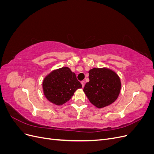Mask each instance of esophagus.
Masks as SVG:
<instances>
[{"mask_svg": "<svg viewBox=\"0 0 154 154\" xmlns=\"http://www.w3.org/2000/svg\"><path fill=\"white\" fill-rule=\"evenodd\" d=\"M81 83H82V87H84V86H85V82L84 81H82Z\"/></svg>", "mask_w": 154, "mask_h": 154, "instance_id": "esophagus-1", "label": "esophagus"}]
</instances>
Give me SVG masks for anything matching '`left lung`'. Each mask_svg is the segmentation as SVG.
<instances>
[{"mask_svg": "<svg viewBox=\"0 0 154 154\" xmlns=\"http://www.w3.org/2000/svg\"><path fill=\"white\" fill-rule=\"evenodd\" d=\"M88 73L89 82L83 91L91 103L97 108H103L114 102L121 89L118 74L106 68H93Z\"/></svg>", "mask_w": 154, "mask_h": 154, "instance_id": "left-lung-1", "label": "left lung"}]
</instances>
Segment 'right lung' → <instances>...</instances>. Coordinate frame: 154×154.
I'll list each match as a JSON object with an SVG mask.
<instances>
[{
    "instance_id": "1",
    "label": "right lung",
    "mask_w": 154,
    "mask_h": 154,
    "mask_svg": "<svg viewBox=\"0 0 154 154\" xmlns=\"http://www.w3.org/2000/svg\"><path fill=\"white\" fill-rule=\"evenodd\" d=\"M42 85L46 98L57 105L66 103L78 88L82 87L75 73L67 67L51 72L44 78Z\"/></svg>"
}]
</instances>
